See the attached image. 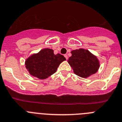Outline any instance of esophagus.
<instances>
[{
	"label": "esophagus",
	"mask_w": 122,
	"mask_h": 122,
	"mask_svg": "<svg viewBox=\"0 0 122 122\" xmlns=\"http://www.w3.org/2000/svg\"><path fill=\"white\" fill-rule=\"evenodd\" d=\"M64 57H65L66 60H67V59H68V56L67 55H64Z\"/></svg>",
	"instance_id": "esophagus-1"
}]
</instances>
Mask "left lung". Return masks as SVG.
I'll return each mask as SVG.
<instances>
[{"mask_svg": "<svg viewBox=\"0 0 122 122\" xmlns=\"http://www.w3.org/2000/svg\"><path fill=\"white\" fill-rule=\"evenodd\" d=\"M68 62L73 72L81 78H88L98 71L100 61L97 57L88 50L79 49L71 51Z\"/></svg>", "mask_w": 122, "mask_h": 122, "instance_id": "1", "label": "left lung"}]
</instances>
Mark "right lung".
Listing matches in <instances>:
<instances>
[{"mask_svg": "<svg viewBox=\"0 0 122 122\" xmlns=\"http://www.w3.org/2000/svg\"><path fill=\"white\" fill-rule=\"evenodd\" d=\"M65 57L59 53L55 55L52 49H44L30 56L25 65L30 75L40 80H44L55 73Z\"/></svg>", "mask_w": 122, "mask_h": 122, "instance_id": "obj_1", "label": "right lung"}]
</instances>
